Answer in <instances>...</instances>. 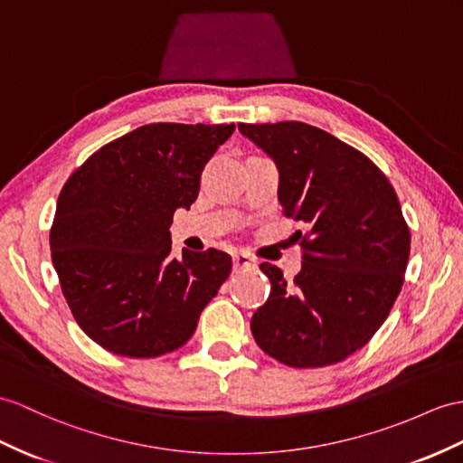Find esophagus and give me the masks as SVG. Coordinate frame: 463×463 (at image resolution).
<instances>
[{
    "label": "esophagus",
    "mask_w": 463,
    "mask_h": 463,
    "mask_svg": "<svg viewBox=\"0 0 463 463\" xmlns=\"http://www.w3.org/2000/svg\"><path fill=\"white\" fill-rule=\"evenodd\" d=\"M233 267L235 269H255L257 261L243 253H238V255H233Z\"/></svg>",
    "instance_id": "1"
}]
</instances>
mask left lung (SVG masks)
Segmentation results:
<instances>
[{"instance_id": "1", "label": "left lung", "mask_w": 463, "mask_h": 463, "mask_svg": "<svg viewBox=\"0 0 463 463\" xmlns=\"http://www.w3.org/2000/svg\"><path fill=\"white\" fill-rule=\"evenodd\" d=\"M238 128L277 163L285 216L307 223L290 283L259 265L270 295L251 318L255 342L288 367L340 364L373 337L402 288L411 230L397 193L369 156L308 123Z\"/></svg>"}]
</instances>
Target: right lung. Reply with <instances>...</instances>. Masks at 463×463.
Masks as SVG:
<instances>
[{
  "label": "right lung",
  "instance_id": "1",
  "mask_svg": "<svg viewBox=\"0 0 463 463\" xmlns=\"http://www.w3.org/2000/svg\"><path fill=\"white\" fill-rule=\"evenodd\" d=\"M233 123H149L109 141L66 180L51 257L78 326L108 352L159 357L193 337L200 312L232 273L218 250L171 255L176 208Z\"/></svg>",
  "mask_w": 463,
  "mask_h": 463
}]
</instances>
